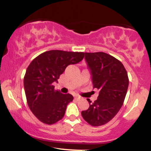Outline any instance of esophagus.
I'll return each instance as SVG.
<instances>
[{
	"mask_svg": "<svg viewBox=\"0 0 151 151\" xmlns=\"http://www.w3.org/2000/svg\"><path fill=\"white\" fill-rule=\"evenodd\" d=\"M74 99H75L76 100H77V101H79V100L81 99V97H80V96H76L75 97H74Z\"/></svg>",
	"mask_w": 151,
	"mask_h": 151,
	"instance_id": "1",
	"label": "esophagus"
}]
</instances>
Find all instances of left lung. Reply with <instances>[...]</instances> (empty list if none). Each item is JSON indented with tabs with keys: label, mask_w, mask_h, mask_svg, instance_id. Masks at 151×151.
<instances>
[{
	"label": "left lung",
	"mask_w": 151,
	"mask_h": 151,
	"mask_svg": "<svg viewBox=\"0 0 151 151\" xmlns=\"http://www.w3.org/2000/svg\"><path fill=\"white\" fill-rule=\"evenodd\" d=\"M85 59L91 74L93 89L99 90L97 99L82 111L81 116L88 124L99 126L107 124L119 111L124 104L129 77L123 64L105 52H85Z\"/></svg>",
	"instance_id": "1"
}]
</instances>
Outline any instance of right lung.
<instances>
[{
  "label": "right lung",
  "instance_id": "right-lung-1",
  "mask_svg": "<svg viewBox=\"0 0 151 151\" xmlns=\"http://www.w3.org/2000/svg\"><path fill=\"white\" fill-rule=\"evenodd\" d=\"M84 52L50 50L35 58L26 70L24 88L32 114L45 124H53L65 116L67 106L73 100L70 93L55 90L54 82L70 65L79 63Z\"/></svg>",
  "mask_w": 151,
  "mask_h": 151
}]
</instances>
